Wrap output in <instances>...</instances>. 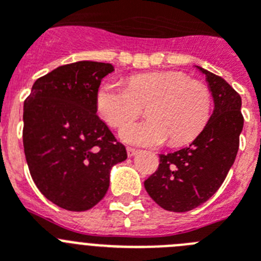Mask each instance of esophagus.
<instances>
[{"label": "esophagus", "mask_w": 261, "mask_h": 261, "mask_svg": "<svg viewBox=\"0 0 261 261\" xmlns=\"http://www.w3.org/2000/svg\"><path fill=\"white\" fill-rule=\"evenodd\" d=\"M137 149L135 147H126V153H128V156H135L137 154Z\"/></svg>", "instance_id": "1"}]
</instances>
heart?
<instances>
[{
    "label": "heart",
    "mask_w": 261,
    "mask_h": 261,
    "mask_svg": "<svg viewBox=\"0 0 261 261\" xmlns=\"http://www.w3.org/2000/svg\"><path fill=\"white\" fill-rule=\"evenodd\" d=\"M146 104L149 119L124 126L121 138L141 146H158L167 140L172 146H181L208 124L213 98L206 85L171 70L130 75L125 87L105 82L96 90L98 114L112 128L130 122Z\"/></svg>",
    "instance_id": "b5f03b06"
}]
</instances>
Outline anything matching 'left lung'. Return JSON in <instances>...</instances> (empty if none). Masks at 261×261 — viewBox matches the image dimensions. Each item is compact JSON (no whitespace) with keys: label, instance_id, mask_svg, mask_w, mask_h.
I'll return each instance as SVG.
<instances>
[{"label":"left lung","instance_id":"1","mask_svg":"<svg viewBox=\"0 0 261 261\" xmlns=\"http://www.w3.org/2000/svg\"><path fill=\"white\" fill-rule=\"evenodd\" d=\"M206 75L214 100L208 124L188 147L159 155L158 170L145 180L151 199L170 212H188L218 191L231 168L243 129L242 99L222 77Z\"/></svg>","mask_w":261,"mask_h":261}]
</instances>
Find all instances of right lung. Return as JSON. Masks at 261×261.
<instances>
[{"label":"right lung","instance_id":"right-lung-1","mask_svg":"<svg viewBox=\"0 0 261 261\" xmlns=\"http://www.w3.org/2000/svg\"><path fill=\"white\" fill-rule=\"evenodd\" d=\"M111 64L78 61L38 78L23 107V147L32 180L57 206L89 211L107 193L111 167L126 159L96 115Z\"/></svg>","mask_w":261,"mask_h":261}]
</instances>
